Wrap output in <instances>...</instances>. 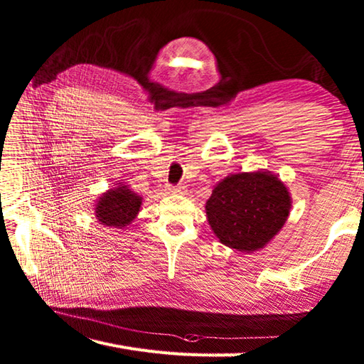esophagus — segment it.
<instances>
[{"instance_id": "obj_1", "label": "esophagus", "mask_w": 364, "mask_h": 364, "mask_svg": "<svg viewBox=\"0 0 364 364\" xmlns=\"http://www.w3.org/2000/svg\"><path fill=\"white\" fill-rule=\"evenodd\" d=\"M170 192H172V194H184V192H186V186H181V184H178V186L170 188Z\"/></svg>"}]
</instances>
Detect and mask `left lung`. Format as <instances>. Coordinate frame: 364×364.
Masks as SVG:
<instances>
[{
	"label": "left lung",
	"mask_w": 364,
	"mask_h": 364,
	"mask_svg": "<svg viewBox=\"0 0 364 364\" xmlns=\"http://www.w3.org/2000/svg\"><path fill=\"white\" fill-rule=\"evenodd\" d=\"M291 196L267 170L228 175L206 202L208 222L222 244L239 252L264 247L288 220Z\"/></svg>",
	"instance_id": "8db88e82"
}]
</instances>
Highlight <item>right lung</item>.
I'll use <instances>...</instances> for the list:
<instances>
[{"mask_svg": "<svg viewBox=\"0 0 364 364\" xmlns=\"http://www.w3.org/2000/svg\"><path fill=\"white\" fill-rule=\"evenodd\" d=\"M141 196L131 191L127 184L117 183L115 188L106 191L97 200L95 215L102 225L123 228L136 219L139 210H141Z\"/></svg>", "mask_w": 364, "mask_h": 364, "instance_id": "obj_1", "label": "right lung"}]
</instances>
